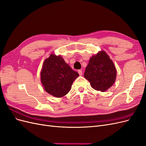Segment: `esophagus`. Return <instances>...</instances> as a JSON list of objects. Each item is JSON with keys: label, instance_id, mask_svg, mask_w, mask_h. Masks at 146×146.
<instances>
[{"label": "esophagus", "instance_id": "1", "mask_svg": "<svg viewBox=\"0 0 146 146\" xmlns=\"http://www.w3.org/2000/svg\"><path fill=\"white\" fill-rule=\"evenodd\" d=\"M78 74H79V75H80V76H82V74H83L82 70H78Z\"/></svg>", "mask_w": 146, "mask_h": 146}]
</instances>
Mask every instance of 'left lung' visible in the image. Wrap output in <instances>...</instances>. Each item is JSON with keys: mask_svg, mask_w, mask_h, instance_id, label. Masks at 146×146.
<instances>
[{"mask_svg": "<svg viewBox=\"0 0 146 146\" xmlns=\"http://www.w3.org/2000/svg\"><path fill=\"white\" fill-rule=\"evenodd\" d=\"M84 77L93 89L104 92L115 82L116 70L112 60L102 50L90 58Z\"/></svg>", "mask_w": 146, "mask_h": 146, "instance_id": "8db88e82", "label": "left lung"}]
</instances>
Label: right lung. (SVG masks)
I'll return each instance as SVG.
<instances>
[{
    "label": "right lung",
    "mask_w": 146,
    "mask_h": 146,
    "mask_svg": "<svg viewBox=\"0 0 146 146\" xmlns=\"http://www.w3.org/2000/svg\"><path fill=\"white\" fill-rule=\"evenodd\" d=\"M78 76L61 56L51 54L43 63L41 80L48 93L61 98L68 93Z\"/></svg>",
    "instance_id": "right-lung-1"
}]
</instances>
